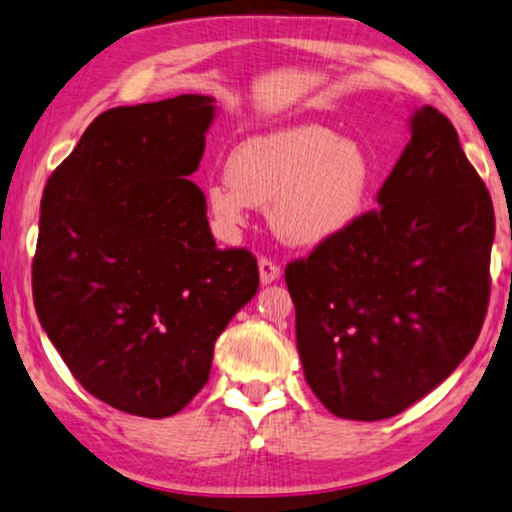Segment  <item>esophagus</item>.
<instances>
[{"label":"esophagus","mask_w":512,"mask_h":512,"mask_svg":"<svg viewBox=\"0 0 512 512\" xmlns=\"http://www.w3.org/2000/svg\"><path fill=\"white\" fill-rule=\"evenodd\" d=\"M260 278L262 283H274L276 278H281V264L271 257H260Z\"/></svg>","instance_id":"1"}]
</instances>
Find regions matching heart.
Wrapping results in <instances>:
<instances>
[{
  "instance_id": "1",
  "label": "heart",
  "mask_w": 512,
  "mask_h": 512,
  "mask_svg": "<svg viewBox=\"0 0 512 512\" xmlns=\"http://www.w3.org/2000/svg\"><path fill=\"white\" fill-rule=\"evenodd\" d=\"M377 177L358 142L339 140L327 126H295L243 142L210 185L208 206L224 229H238L252 206L271 203V224L283 241L316 245L363 217Z\"/></svg>"
}]
</instances>
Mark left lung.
<instances>
[{
  "instance_id": "1",
  "label": "left lung",
  "mask_w": 512,
  "mask_h": 512,
  "mask_svg": "<svg viewBox=\"0 0 512 512\" xmlns=\"http://www.w3.org/2000/svg\"><path fill=\"white\" fill-rule=\"evenodd\" d=\"M344 234L285 267L304 377L342 419L400 414L456 370L487 316L494 206L452 121L426 105Z\"/></svg>"
}]
</instances>
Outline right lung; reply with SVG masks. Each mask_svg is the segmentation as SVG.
Masks as SVG:
<instances>
[{
  "label": "right lung",
  "instance_id": "add662e5",
  "mask_svg": "<svg viewBox=\"0 0 512 512\" xmlns=\"http://www.w3.org/2000/svg\"><path fill=\"white\" fill-rule=\"evenodd\" d=\"M206 95L114 107L44 187L32 297L72 377L135 417L177 414L206 386L213 346L260 288L245 248H217L199 168Z\"/></svg>",
  "mask_w": 512,
  "mask_h": 512
}]
</instances>
